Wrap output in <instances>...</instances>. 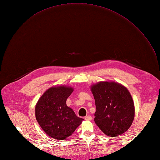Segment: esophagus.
Segmentation results:
<instances>
[{"instance_id":"1","label":"esophagus","mask_w":160,"mask_h":160,"mask_svg":"<svg viewBox=\"0 0 160 160\" xmlns=\"http://www.w3.org/2000/svg\"><path fill=\"white\" fill-rule=\"evenodd\" d=\"M84 119H85L86 121H91V120H92V117H91V115H88V116L85 117Z\"/></svg>"}]
</instances>
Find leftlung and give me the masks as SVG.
<instances>
[{
  "label": "left lung",
  "mask_w": 160,
  "mask_h": 160,
  "mask_svg": "<svg viewBox=\"0 0 160 160\" xmlns=\"http://www.w3.org/2000/svg\"><path fill=\"white\" fill-rule=\"evenodd\" d=\"M97 110L95 122L106 136L117 137L127 131L135 116L132 97L127 88L115 82L91 86Z\"/></svg>",
  "instance_id": "1"
}]
</instances>
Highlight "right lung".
Returning <instances> with one entry per match:
<instances>
[{"label": "right lung", "mask_w": 160, "mask_h": 160, "mask_svg": "<svg viewBox=\"0 0 160 160\" xmlns=\"http://www.w3.org/2000/svg\"><path fill=\"white\" fill-rule=\"evenodd\" d=\"M73 88L60 86L48 89L36 105V118L50 137L63 140L72 135L83 120L66 104Z\"/></svg>", "instance_id": "1"}]
</instances>
